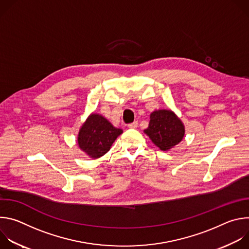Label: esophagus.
Instances as JSON below:
<instances>
[{
  "mask_svg": "<svg viewBox=\"0 0 249 249\" xmlns=\"http://www.w3.org/2000/svg\"><path fill=\"white\" fill-rule=\"evenodd\" d=\"M137 127H138V122L137 121H134V122L128 124V128H130V129H135Z\"/></svg>",
  "mask_w": 249,
  "mask_h": 249,
  "instance_id": "obj_1",
  "label": "esophagus"
}]
</instances>
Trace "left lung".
<instances>
[{"mask_svg":"<svg viewBox=\"0 0 249 249\" xmlns=\"http://www.w3.org/2000/svg\"><path fill=\"white\" fill-rule=\"evenodd\" d=\"M145 133L161 151H167L181 142L184 137L182 122L170 110H158L151 114Z\"/></svg>","mask_w":249,"mask_h":249,"instance_id":"obj_1","label":"left lung"}]
</instances>
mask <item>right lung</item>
Returning a JSON list of instances; mask_svg holds the SVG:
<instances>
[{"label": "right lung", "instance_id": "right-lung-1", "mask_svg": "<svg viewBox=\"0 0 249 249\" xmlns=\"http://www.w3.org/2000/svg\"><path fill=\"white\" fill-rule=\"evenodd\" d=\"M122 132L101 115L91 114L80 130L78 143L88 156L97 159L110 150L113 142Z\"/></svg>", "mask_w": 249, "mask_h": 249}]
</instances>
